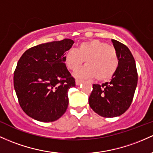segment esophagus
<instances>
[{"label": "esophagus", "instance_id": "34e87169", "mask_svg": "<svg viewBox=\"0 0 153 153\" xmlns=\"http://www.w3.org/2000/svg\"><path fill=\"white\" fill-rule=\"evenodd\" d=\"M82 82H83V80H75V84H76V85H79Z\"/></svg>", "mask_w": 153, "mask_h": 153}]
</instances>
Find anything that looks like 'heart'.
<instances>
[{"label":"heart","instance_id":"1","mask_svg":"<svg viewBox=\"0 0 153 153\" xmlns=\"http://www.w3.org/2000/svg\"><path fill=\"white\" fill-rule=\"evenodd\" d=\"M85 60V65L75 75L79 78L107 80L114 75L118 67V58L115 48L100 40L92 39L79 43L76 50L70 49L64 62L70 70H76Z\"/></svg>","mask_w":153,"mask_h":153}]
</instances>
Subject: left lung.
Here are the masks:
<instances>
[{
  "instance_id": "obj_1",
  "label": "left lung",
  "mask_w": 153,
  "mask_h": 153,
  "mask_svg": "<svg viewBox=\"0 0 153 153\" xmlns=\"http://www.w3.org/2000/svg\"><path fill=\"white\" fill-rule=\"evenodd\" d=\"M112 43L118 58V67L110 82L93 85L88 102L91 108L105 117L121 115L131 104L137 85V68L131 52L116 40Z\"/></svg>"
}]
</instances>
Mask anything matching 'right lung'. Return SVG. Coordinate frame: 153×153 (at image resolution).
Masks as SVG:
<instances>
[{
  "mask_svg": "<svg viewBox=\"0 0 153 153\" xmlns=\"http://www.w3.org/2000/svg\"><path fill=\"white\" fill-rule=\"evenodd\" d=\"M74 41L64 39L27 50L18 61L14 86L25 113L41 122L61 117L68 107V90L75 85L64 56Z\"/></svg>",
  "mask_w": 153,
  "mask_h": 153,
  "instance_id": "right-lung-1",
  "label": "right lung"
}]
</instances>
